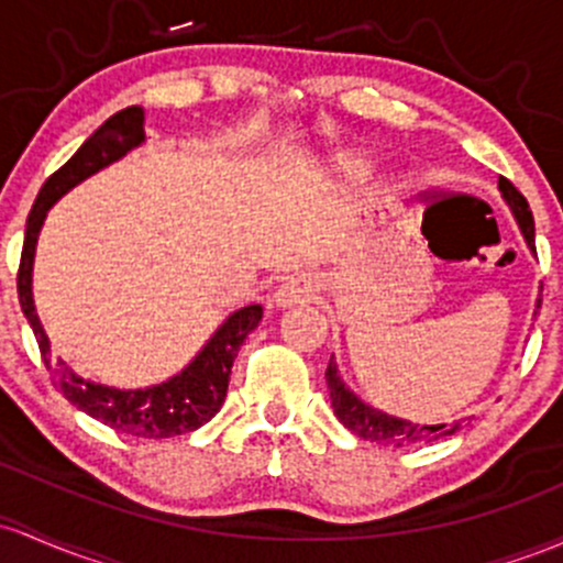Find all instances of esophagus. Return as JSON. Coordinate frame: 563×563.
I'll return each mask as SVG.
<instances>
[{"instance_id": "34e87169", "label": "esophagus", "mask_w": 563, "mask_h": 563, "mask_svg": "<svg viewBox=\"0 0 563 563\" xmlns=\"http://www.w3.org/2000/svg\"><path fill=\"white\" fill-rule=\"evenodd\" d=\"M314 299V286L307 277H288V280H283L280 286H277L275 296H272V301H275V307H280V310H291V307H299V305H307V301Z\"/></svg>"}]
</instances>
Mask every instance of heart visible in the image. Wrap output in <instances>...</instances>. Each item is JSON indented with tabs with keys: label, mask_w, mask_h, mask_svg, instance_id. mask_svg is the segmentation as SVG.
<instances>
[{
	"label": "heart",
	"mask_w": 563,
	"mask_h": 563,
	"mask_svg": "<svg viewBox=\"0 0 563 563\" xmlns=\"http://www.w3.org/2000/svg\"><path fill=\"white\" fill-rule=\"evenodd\" d=\"M339 168L350 173V176H366V173L374 168V163L366 154H342V157H339Z\"/></svg>",
	"instance_id": "1"
}]
</instances>
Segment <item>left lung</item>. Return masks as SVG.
I'll list each match as a JSON object with an SVG mask.
<instances>
[{"instance_id": "left-lung-1", "label": "left lung", "mask_w": 563, "mask_h": 563, "mask_svg": "<svg viewBox=\"0 0 563 563\" xmlns=\"http://www.w3.org/2000/svg\"><path fill=\"white\" fill-rule=\"evenodd\" d=\"M499 191H503L505 202H508L512 219H516L518 230H521L523 240H527L529 251L534 253V219H532V211H529V202L523 200L521 191L512 187L508 178H499ZM540 301L542 299H537V310H540ZM325 382H329L331 406L339 422H342L347 430L355 432L357 438H363V441L382 443V446L404 449V446H417V443H430V441H438V438L454 435V432L462 430V424L467 422L465 417L449 424H417V422H409V419H400V417H393V413L374 409V406H368L366 400L357 398V395L344 385V379L339 376L333 355H331L329 368H325Z\"/></svg>"}]
</instances>
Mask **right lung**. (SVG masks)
<instances>
[{
    "instance_id": "obj_1",
    "label": "right lung",
    "mask_w": 563,
    "mask_h": 563,
    "mask_svg": "<svg viewBox=\"0 0 563 563\" xmlns=\"http://www.w3.org/2000/svg\"><path fill=\"white\" fill-rule=\"evenodd\" d=\"M146 141L144 133V109L128 107L111 114L96 133L74 152L66 165L42 184L36 195L34 208H31L26 221V238H23L21 269H18V299L21 310L26 314L31 331H34L36 344H40L42 361L47 372L53 374V385L58 393L85 411L98 422L109 424L111 430L125 432L135 438H173L191 432L208 422L216 411L221 409L230 387V374L234 355L245 336L256 329L262 320V305H249L243 310L232 312L213 336L202 344V350L170 379L159 382L152 387H139V390H120V387L101 385L79 376L64 361H51V339L40 323V314L34 307V294H31V272H34L36 240H40L42 224H45L47 211L77 184L90 178L92 173L109 168L111 163L125 157L135 146Z\"/></svg>"
}]
</instances>
